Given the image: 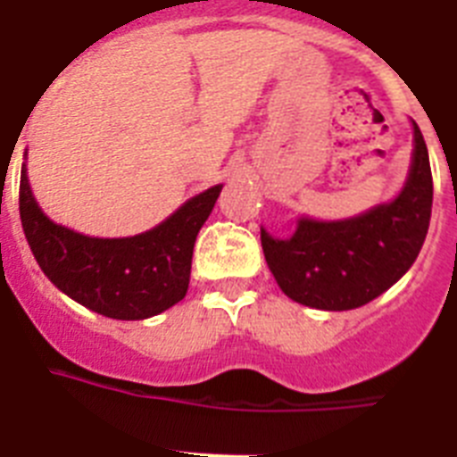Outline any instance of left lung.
<instances>
[{"instance_id":"left-lung-1","label":"left lung","mask_w":457,"mask_h":457,"mask_svg":"<svg viewBox=\"0 0 457 457\" xmlns=\"http://www.w3.org/2000/svg\"><path fill=\"white\" fill-rule=\"evenodd\" d=\"M432 213L428 145L413 122V157L402 193L348 220L300 218L290 239L260 229L264 260L290 300L325 312L367 304L409 271Z\"/></svg>"}]
</instances>
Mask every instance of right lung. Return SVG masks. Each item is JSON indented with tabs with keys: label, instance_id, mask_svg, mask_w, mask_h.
Returning a JSON list of instances; mask_svg holds the SVG:
<instances>
[{
	"label": "right lung",
	"instance_id": "right-lung-1",
	"mask_svg": "<svg viewBox=\"0 0 457 457\" xmlns=\"http://www.w3.org/2000/svg\"><path fill=\"white\" fill-rule=\"evenodd\" d=\"M222 186L187 199L157 228L122 239H97L53 222L21 171V220L41 271L79 304L116 320H144L181 302L190 283L197 232Z\"/></svg>",
	"mask_w": 457,
	"mask_h": 457
}]
</instances>
